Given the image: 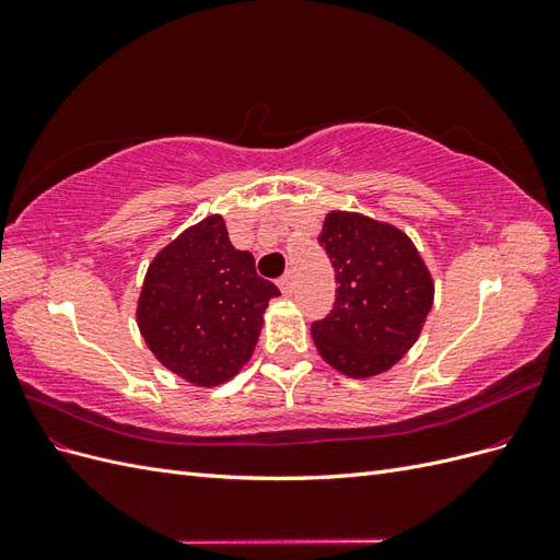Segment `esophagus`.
Masks as SVG:
<instances>
[{
  "label": "esophagus",
  "mask_w": 560,
  "mask_h": 560,
  "mask_svg": "<svg viewBox=\"0 0 560 560\" xmlns=\"http://www.w3.org/2000/svg\"><path fill=\"white\" fill-rule=\"evenodd\" d=\"M278 287H280L284 296H290L292 290H294V276H292V273H284V276L278 280Z\"/></svg>",
  "instance_id": "obj_1"
}]
</instances>
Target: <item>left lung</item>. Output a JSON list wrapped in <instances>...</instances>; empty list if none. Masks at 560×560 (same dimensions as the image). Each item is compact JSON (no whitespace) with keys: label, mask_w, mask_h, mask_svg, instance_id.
<instances>
[{"label":"left lung","mask_w":560,"mask_h":560,"mask_svg":"<svg viewBox=\"0 0 560 560\" xmlns=\"http://www.w3.org/2000/svg\"><path fill=\"white\" fill-rule=\"evenodd\" d=\"M317 241L338 287L311 327L315 348L343 376H378L418 341L434 301L430 270L409 235L360 212H329Z\"/></svg>","instance_id":"8db88e82"}]
</instances>
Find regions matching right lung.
<instances>
[{
	"mask_svg": "<svg viewBox=\"0 0 560 560\" xmlns=\"http://www.w3.org/2000/svg\"><path fill=\"white\" fill-rule=\"evenodd\" d=\"M280 290L235 249L222 214H210L149 264L138 327L154 358L200 387L233 378L252 358L268 301Z\"/></svg>",
	"mask_w": 560,
	"mask_h": 560,
	"instance_id": "add662e5",
	"label": "right lung"
}]
</instances>
